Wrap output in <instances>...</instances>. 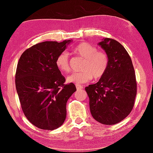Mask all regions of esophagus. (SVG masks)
<instances>
[{
    "label": "esophagus",
    "instance_id": "obj_1",
    "mask_svg": "<svg viewBox=\"0 0 153 153\" xmlns=\"http://www.w3.org/2000/svg\"><path fill=\"white\" fill-rule=\"evenodd\" d=\"M76 86L77 90H79V89L83 88V86H81V85H79V84H76Z\"/></svg>",
    "mask_w": 153,
    "mask_h": 153
}]
</instances>
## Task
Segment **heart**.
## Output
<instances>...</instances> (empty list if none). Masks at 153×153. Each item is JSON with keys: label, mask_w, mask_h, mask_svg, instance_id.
I'll list each match as a JSON object with an SVG mask.
<instances>
[{"label": "heart", "mask_w": 153, "mask_h": 153, "mask_svg": "<svg viewBox=\"0 0 153 153\" xmlns=\"http://www.w3.org/2000/svg\"><path fill=\"white\" fill-rule=\"evenodd\" d=\"M73 53L84 59L82 65V71L73 73L67 77L68 82L77 84H84L92 80L100 79L107 72L109 65V56L104 51H98L95 46L87 42H82L73 48ZM55 64L62 72L67 73L70 69L69 56L65 52L57 56Z\"/></svg>", "instance_id": "b5f03b06"}]
</instances>
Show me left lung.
Returning <instances> with one entry per match:
<instances>
[{
    "label": "left lung",
    "instance_id": "left-lung-1",
    "mask_svg": "<svg viewBox=\"0 0 153 153\" xmlns=\"http://www.w3.org/2000/svg\"><path fill=\"white\" fill-rule=\"evenodd\" d=\"M99 45L109 56L108 69L97 84L85 90L94 120L113 125L123 120L133 109L137 94L136 74L130 56L120 42L105 38Z\"/></svg>",
    "mask_w": 153,
    "mask_h": 153
}]
</instances>
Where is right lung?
<instances>
[{"label": "right lung", "mask_w": 153, "mask_h": 153, "mask_svg": "<svg viewBox=\"0 0 153 153\" xmlns=\"http://www.w3.org/2000/svg\"><path fill=\"white\" fill-rule=\"evenodd\" d=\"M46 41L31 46L21 55L15 73V86L21 107L30 123L37 128L53 130L65 120L66 105L76 91L65 79L55 60L66 44Z\"/></svg>", "instance_id": "right-lung-1"}]
</instances>
